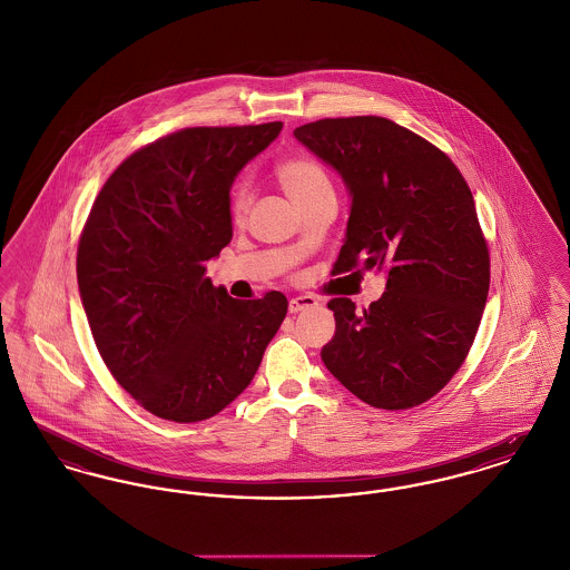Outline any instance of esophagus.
Wrapping results in <instances>:
<instances>
[{
    "label": "esophagus",
    "mask_w": 570,
    "mask_h": 570,
    "mask_svg": "<svg viewBox=\"0 0 570 570\" xmlns=\"http://www.w3.org/2000/svg\"><path fill=\"white\" fill-rule=\"evenodd\" d=\"M318 305V301L314 297H309V295H303V297L291 298V303H288V312L291 314H298V312H303V309H309V307H316Z\"/></svg>",
    "instance_id": "34e87169"
}]
</instances>
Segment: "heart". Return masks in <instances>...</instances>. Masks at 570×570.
<instances>
[{
	"label": "heart",
	"mask_w": 570,
	"mask_h": 570,
	"mask_svg": "<svg viewBox=\"0 0 570 570\" xmlns=\"http://www.w3.org/2000/svg\"><path fill=\"white\" fill-rule=\"evenodd\" d=\"M275 179L298 209L325 194H333V186L326 177L325 168L312 158L295 156L275 166ZM252 205V191L247 186H237L230 196L233 219H244Z\"/></svg>",
	"instance_id": "b5f03b06"
}]
</instances>
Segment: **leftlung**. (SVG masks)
Returning <instances> with one entry per match:
<instances>
[{
  "instance_id": "8db88e82",
  "label": "left lung",
  "mask_w": 570,
  "mask_h": 570,
  "mask_svg": "<svg viewBox=\"0 0 570 570\" xmlns=\"http://www.w3.org/2000/svg\"><path fill=\"white\" fill-rule=\"evenodd\" d=\"M295 136L353 196L333 273H389L363 312L351 298L328 301L326 370L370 406L425 404L458 374L488 301L489 249L472 191L444 151L384 117L318 119Z\"/></svg>"
}]
</instances>
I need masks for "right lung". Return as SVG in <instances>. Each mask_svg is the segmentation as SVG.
Listing matches in <instances>:
<instances>
[{"mask_svg":"<svg viewBox=\"0 0 570 570\" xmlns=\"http://www.w3.org/2000/svg\"><path fill=\"white\" fill-rule=\"evenodd\" d=\"M282 130L184 128L115 168L82 226L77 277L98 353L151 414L196 423L252 382L288 301H239L205 275L230 244V186Z\"/></svg>","mask_w":570,"mask_h":570,"instance_id":"add662e5","label":"right lung"}]
</instances>
